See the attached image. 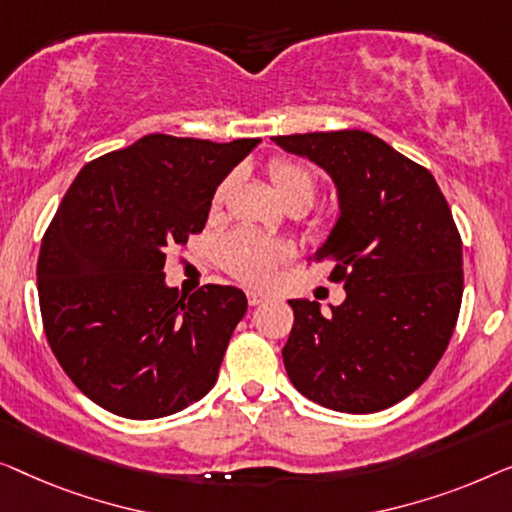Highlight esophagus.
<instances>
[{
	"mask_svg": "<svg viewBox=\"0 0 512 512\" xmlns=\"http://www.w3.org/2000/svg\"><path fill=\"white\" fill-rule=\"evenodd\" d=\"M246 294H248V304L250 306H259V304H264V301H269V294H266V292L248 290Z\"/></svg>",
	"mask_w": 512,
	"mask_h": 512,
	"instance_id": "34e87169",
	"label": "esophagus"
}]
</instances>
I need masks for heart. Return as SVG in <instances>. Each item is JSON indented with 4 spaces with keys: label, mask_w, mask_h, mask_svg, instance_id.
Instances as JSON below:
<instances>
[{
    "label": "heart",
    "mask_w": 512,
    "mask_h": 512,
    "mask_svg": "<svg viewBox=\"0 0 512 512\" xmlns=\"http://www.w3.org/2000/svg\"><path fill=\"white\" fill-rule=\"evenodd\" d=\"M271 183L280 194V199H313L315 181L311 171L297 162L276 160L269 167ZM227 183H222L213 194V208H218L225 199ZM292 257V248L285 241L269 239L253 232V229L239 227L225 234L218 243V262L234 278L248 285H269L276 278L278 266Z\"/></svg>",
    "instance_id": "obj_1"
}]
</instances>
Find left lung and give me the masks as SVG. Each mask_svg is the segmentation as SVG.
<instances>
[{
    "mask_svg": "<svg viewBox=\"0 0 512 512\" xmlns=\"http://www.w3.org/2000/svg\"><path fill=\"white\" fill-rule=\"evenodd\" d=\"M334 181L338 215L308 262L331 259L341 306L290 299L292 385L341 413H378L413 394L448 348L462 306V239L434 176L359 129L276 136Z\"/></svg>",
    "mask_w": 512,
    "mask_h": 512,
    "instance_id": "left-lung-1",
    "label": "left lung"
}]
</instances>
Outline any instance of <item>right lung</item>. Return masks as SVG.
I'll return each instance as SVG.
<instances>
[{"label":"right lung","instance_id":"1","mask_svg":"<svg viewBox=\"0 0 512 512\" xmlns=\"http://www.w3.org/2000/svg\"><path fill=\"white\" fill-rule=\"evenodd\" d=\"M259 139L148 134L85 164L41 241V318L50 350L85 397L155 420L211 392L248 311L239 287L178 297L167 250L204 229L213 194Z\"/></svg>","mask_w":512,"mask_h":512}]
</instances>
